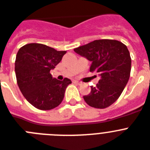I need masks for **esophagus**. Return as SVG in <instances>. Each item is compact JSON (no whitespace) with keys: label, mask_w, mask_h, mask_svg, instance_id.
<instances>
[{"label":"esophagus","mask_w":150,"mask_h":150,"mask_svg":"<svg viewBox=\"0 0 150 150\" xmlns=\"http://www.w3.org/2000/svg\"><path fill=\"white\" fill-rule=\"evenodd\" d=\"M75 82L77 83V84H78V85H81V84H82V82H81V81H75Z\"/></svg>","instance_id":"1"}]
</instances>
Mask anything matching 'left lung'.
<instances>
[{
	"label": "left lung",
	"mask_w": 150,
	"mask_h": 150,
	"mask_svg": "<svg viewBox=\"0 0 150 150\" xmlns=\"http://www.w3.org/2000/svg\"><path fill=\"white\" fill-rule=\"evenodd\" d=\"M74 51L91 62L90 71L99 73L96 86L83 96L89 106L106 108L120 96L128 82L131 70V58L127 47L120 41L98 40L79 46Z\"/></svg>",
	"instance_id": "8db88e82"
}]
</instances>
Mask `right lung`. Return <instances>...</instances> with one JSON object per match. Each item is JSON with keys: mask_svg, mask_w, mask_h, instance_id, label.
<instances>
[{"mask_svg": "<svg viewBox=\"0 0 150 150\" xmlns=\"http://www.w3.org/2000/svg\"><path fill=\"white\" fill-rule=\"evenodd\" d=\"M66 51H57L40 43H30L19 50L15 61L17 85L29 103L40 110L56 108L64 98L65 89L71 81H59L52 77L54 69Z\"/></svg>", "mask_w": 150, "mask_h": 150, "instance_id": "obj_1", "label": "right lung"}]
</instances>
